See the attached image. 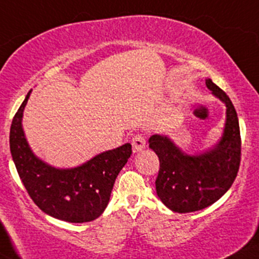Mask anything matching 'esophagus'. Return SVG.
Segmentation results:
<instances>
[{"label": "esophagus", "mask_w": 259, "mask_h": 259, "mask_svg": "<svg viewBox=\"0 0 259 259\" xmlns=\"http://www.w3.org/2000/svg\"><path fill=\"white\" fill-rule=\"evenodd\" d=\"M146 146V140L142 135H136V136L132 139V147H134V151L135 152H139L142 151Z\"/></svg>", "instance_id": "obj_1"}]
</instances>
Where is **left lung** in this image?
Masks as SVG:
<instances>
[{
  "mask_svg": "<svg viewBox=\"0 0 259 259\" xmlns=\"http://www.w3.org/2000/svg\"><path fill=\"white\" fill-rule=\"evenodd\" d=\"M206 86L226 107L223 136L212 147L189 155L165 135L149 139V147L160 161L156 193L174 212H194L215 203L228 192L239 170L242 142L236 110L211 78H206Z\"/></svg>",
  "mask_w": 259,
  "mask_h": 259,
  "instance_id": "8db88e82",
  "label": "left lung"
}]
</instances>
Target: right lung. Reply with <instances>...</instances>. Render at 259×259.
<instances>
[{"instance_id": "add662e5", "label": "right lung", "mask_w": 259, "mask_h": 259, "mask_svg": "<svg viewBox=\"0 0 259 259\" xmlns=\"http://www.w3.org/2000/svg\"><path fill=\"white\" fill-rule=\"evenodd\" d=\"M30 93L10 128L11 156L24 187L52 218L67 223L95 220L107 207L115 178L131 156V144L100 152L75 168H54L34 154L24 134L23 113Z\"/></svg>"}]
</instances>
